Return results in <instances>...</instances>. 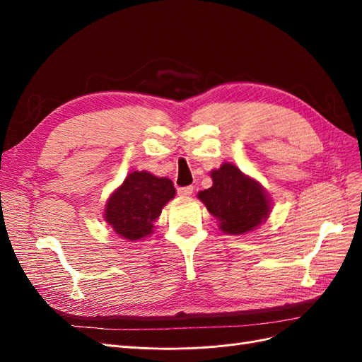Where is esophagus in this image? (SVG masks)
Listing matches in <instances>:
<instances>
[{"label": "esophagus", "instance_id": "34e87169", "mask_svg": "<svg viewBox=\"0 0 362 362\" xmlns=\"http://www.w3.org/2000/svg\"><path fill=\"white\" fill-rule=\"evenodd\" d=\"M178 194L180 196H190L193 193V185H185V187H178Z\"/></svg>", "mask_w": 362, "mask_h": 362}]
</instances>
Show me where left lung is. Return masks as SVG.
<instances>
[{
    "label": "left lung",
    "instance_id": "left-lung-1",
    "mask_svg": "<svg viewBox=\"0 0 362 362\" xmlns=\"http://www.w3.org/2000/svg\"><path fill=\"white\" fill-rule=\"evenodd\" d=\"M213 187L199 193L208 211L221 222L228 234H245L257 228L269 216L270 205L261 185L225 163L211 172Z\"/></svg>",
    "mask_w": 362,
    "mask_h": 362
}]
</instances>
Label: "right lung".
<instances>
[{
    "instance_id": "obj_1",
    "label": "right lung",
    "mask_w": 362,
    "mask_h": 362,
    "mask_svg": "<svg viewBox=\"0 0 362 362\" xmlns=\"http://www.w3.org/2000/svg\"><path fill=\"white\" fill-rule=\"evenodd\" d=\"M175 196L173 182L149 172H133L112 194L105 208V221L115 233L128 240L149 235L161 208Z\"/></svg>"
}]
</instances>
